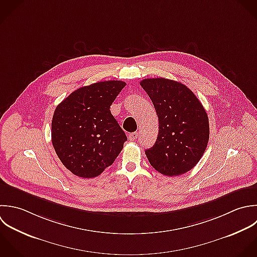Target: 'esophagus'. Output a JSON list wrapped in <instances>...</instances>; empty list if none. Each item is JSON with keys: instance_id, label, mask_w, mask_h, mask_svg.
Wrapping results in <instances>:
<instances>
[{"instance_id": "34e87169", "label": "esophagus", "mask_w": 257, "mask_h": 257, "mask_svg": "<svg viewBox=\"0 0 257 257\" xmlns=\"http://www.w3.org/2000/svg\"><path fill=\"white\" fill-rule=\"evenodd\" d=\"M137 137H138V133H137V132H133V133H131V134H129V135H128V138H129V140H130V141H134V140H136V139H137Z\"/></svg>"}]
</instances>
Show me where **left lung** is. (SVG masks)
I'll return each mask as SVG.
<instances>
[{
  "instance_id": "left-lung-1",
  "label": "left lung",
  "mask_w": 257,
  "mask_h": 257,
  "mask_svg": "<svg viewBox=\"0 0 257 257\" xmlns=\"http://www.w3.org/2000/svg\"><path fill=\"white\" fill-rule=\"evenodd\" d=\"M156 110L159 131L155 144L145 150L152 167L166 176L191 170L203 156L209 140L207 113L182 83L152 78L140 82Z\"/></svg>"
}]
</instances>
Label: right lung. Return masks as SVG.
Returning <instances> with one entry per match:
<instances>
[{
  "label": "right lung",
  "mask_w": 257,
  "mask_h": 257,
  "mask_svg": "<svg viewBox=\"0 0 257 257\" xmlns=\"http://www.w3.org/2000/svg\"><path fill=\"white\" fill-rule=\"evenodd\" d=\"M126 86L103 81L84 86L64 99L52 119V144L74 175L94 178L113 164L127 141L110 106Z\"/></svg>",
  "instance_id": "add662e5"
}]
</instances>
